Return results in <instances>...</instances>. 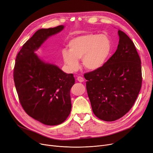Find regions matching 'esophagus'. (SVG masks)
Listing matches in <instances>:
<instances>
[{"instance_id": "esophagus-1", "label": "esophagus", "mask_w": 153, "mask_h": 153, "mask_svg": "<svg viewBox=\"0 0 153 153\" xmlns=\"http://www.w3.org/2000/svg\"><path fill=\"white\" fill-rule=\"evenodd\" d=\"M77 80L79 81V82H82L84 80V78L82 77H81V76H78L77 77Z\"/></svg>"}]
</instances>
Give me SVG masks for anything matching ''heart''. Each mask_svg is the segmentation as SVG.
<instances>
[{"mask_svg": "<svg viewBox=\"0 0 153 153\" xmlns=\"http://www.w3.org/2000/svg\"><path fill=\"white\" fill-rule=\"evenodd\" d=\"M69 50L64 49L62 56L64 64L70 71L79 67L78 59H81L84 67L89 71H95L102 67L111 52L109 39L104 34H89L71 39Z\"/></svg>", "mask_w": 153, "mask_h": 153, "instance_id": "1", "label": "heart"}]
</instances>
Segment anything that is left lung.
<instances>
[{"label": "left lung", "instance_id": "8db88e82", "mask_svg": "<svg viewBox=\"0 0 153 153\" xmlns=\"http://www.w3.org/2000/svg\"><path fill=\"white\" fill-rule=\"evenodd\" d=\"M118 35L114 54L102 67L84 74L92 111L105 121H116L127 113L142 84L141 62L135 45L121 30Z\"/></svg>", "mask_w": 153, "mask_h": 153}]
</instances>
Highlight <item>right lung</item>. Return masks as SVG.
Segmentation results:
<instances>
[{
    "label": "right lung",
    "mask_w": 153,
    "mask_h": 153,
    "mask_svg": "<svg viewBox=\"0 0 153 153\" xmlns=\"http://www.w3.org/2000/svg\"><path fill=\"white\" fill-rule=\"evenodd\" d=\"M64 26L38 30L17 54L14 81L20 102L29 116L41 123L54 126L63 123L71 111L70 91L75 83L54 64L46 62L35 52L49 37Z\"/></svg>",
    "instance_id": "add662e5"
}]
</instances>
